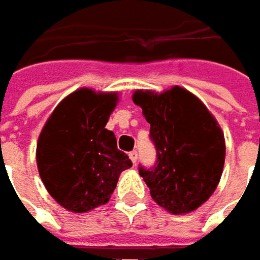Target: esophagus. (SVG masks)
I'll return each mask as SVG.
<instances>
[{"instance_id":"obj_1","label":"esophagus","mask_w":260,"mask_h":260,"mask_svg":"<svg viewBox=\"0 0 260 260\" xmlns=\"http://www.w3.org/2000/svg\"><path fill=\"white\" fill-rule=\"evenodd\" d=\"M129 158H131V161L135 164V162H137V159H138V152H137V150H132V152H129Z\"/></svg>"}]
</instances>
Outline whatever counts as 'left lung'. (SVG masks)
Returning a JSON list of instances; mask_svg holds the SVG:
<instances>
[{
  "instance_id": "8db88e82",
  "label": "left lung",
  "mask_w": 260,
  "mask_h": 260,
  "mask_svg": "<svg viewBox=\"0 0 260 260\" xmlns=\"http://www.w3.org/2000/svg\"><path fill=\"white\" fill-rule=\"evenodd\" d=\"M132 101L150 123L156 149L152 169L138 167L152 199L172 214H188L215 191L224 167L226 143L203 102L182 87L164 93L137 90Z\"/></svg>"
}]
</instances>
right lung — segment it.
I'll list each match as a JSON object with an SVG mask.
<instances>
[{
    "label": "right lung",
    "instance_id": "obj_1",
    "mask_svg": "<svg viewBox=\"0 0 260 260\" xmlns=\"http://www.w3.org/2000/svg\"><path fill=\"white\" fill-rule=\"evenodd\" d=\"M117 101L116 93L79 88L57 105L39 135V175L68 211L82 214L105 205L120 173L132 166L105 128Z\"/></svg>",
    "mask_w": 260,
    "mask_h": 260
}]
</instances>
